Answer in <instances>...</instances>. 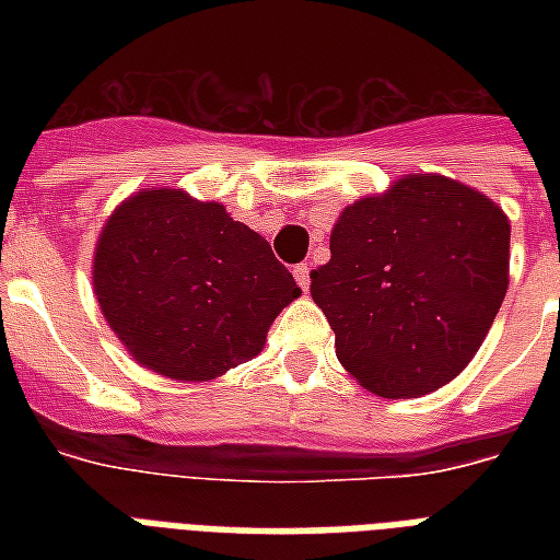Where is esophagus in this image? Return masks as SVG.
Segmentation results:
<instances>
[{
    "label": "esophagus",
    "mask_w": 560,
    "mask_h": 560,
    "mask_svg": "<svg viewBox=\"0 0 560 560\" xmlns=\"http://www.w3.org/2000/svg\"><path fill=\"white\" fill-rule=\"evenodd\" d=\"M293 276H296L299 288L307 293V284H311V267H307V264H299V267H293Z\"/></svg>",
    "instance_id": "34e87169"
}]
</instances>
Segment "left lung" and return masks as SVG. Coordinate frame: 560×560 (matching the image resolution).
<instances>
[{
	"label": "left lung",
	"mask_w": 560,
	"mask_h": 560,
	"mask_svg": "<svg viewBox=\"0 0 560 560\" xmlns=\"http://www.w3.org/2000/svg\"><path fill=\"white\" fill-rule=\"evenodd\" d=\"M503 209L439 174H407L342 209L311 296L337 358L381 398L442 389L486 340L509 290Z\"/></svg>",
	"instance_id": "8db88e82"
}]
</instances>
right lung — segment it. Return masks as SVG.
Here are the masks:
<instances>
[{
	"mask_svg": "<svg viewBox=\"0 0 560 560\" xmlns=\"http://www.w3.org/2000/svg\"><path fill=\"white\" fill-rule=\"evenodd\" d=\"M92 284L136 363L191 383L253 360L302 293L258 232L179 188H144L109 214Z\"/></svg>",
	"mask_w": 560,
	"mask_h": 560,
	"instance_id": "right-lung-1",
	"label": "right lung"
}]
</instances>
